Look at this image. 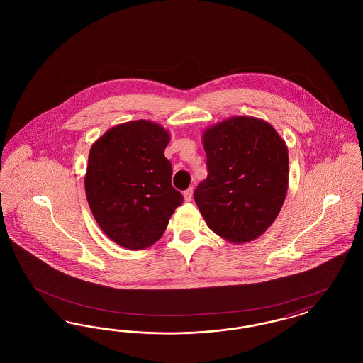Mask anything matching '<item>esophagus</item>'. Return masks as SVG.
<instances>
[{
    "label": "esophagus",
    "instance_id": "34e87169",
    "mask_svg": "<svg viewBox=\"0 0 363 363\" xmlns=\"http://www.w3.org/2000/svg\"><path fill=\"white\" fill-rule=\"evenodd\" d=\"M191 197H193V188H189V189H186L184 191V200H185L186 203L191 201Z\"/></svg>",
    "mask_w": 363,
    "mask_h": 363
}]
</instances>
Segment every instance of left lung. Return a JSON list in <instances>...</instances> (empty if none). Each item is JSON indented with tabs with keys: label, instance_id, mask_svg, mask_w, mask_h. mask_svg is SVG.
I'll list each match as a JSON object with an SVG mask.
<instances>
[{
	"label": "left lung",
	"instance_id": "8db88e82",
	"mask_svg": "<svg viewBox=\"0 0 363 363\" xmlns=\"http://www.w3.org/2000/svg\"><path fill=\"white\" fill-rule=\"evenodd\" d=\"M208 177L194 201L208 227L233 243L259 238L283 207L289 151L269 122L231 117L203 132Z\"/></svg>",
	"mask_w": 363,
	"mask_h": 363
}]
</instances>
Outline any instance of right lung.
<instances>
[{"label":"right lung","mask_w":363,"mask_h":363,"mask_svg":"<svg viewBox=\"0 0 363 363\" xmlns=\"http://www.w3.org/2000/svg\"><path fill=\"white\" fill-rule=\"evenodd\" d=\"M169 141L162 125L138 120L113 126L89 150L86 201L104 234L122 247L154 245L184 201L172 186Z\"/></svg>","instance_id":"1"}]
</instances>
